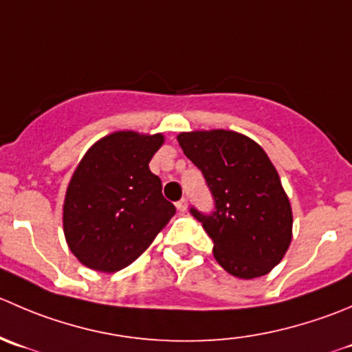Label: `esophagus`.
<instances>
[{
  "label": "esophagus",
  "mask_w": 352,
  "mask_h": 352,
  "mask_svg": "<svg viewBox=\"0 0 352 352\" xmlns=\"http://www.w3.org/2000/svg\"><path fill=\"white\" fill-rule=\"evenodd\" d=\"M177 210L180 211V213H184V211H187V199L186 197H182V199L177 203Z\"/></svg>",
  "instance_id": "34e87169"
}]
</instances>
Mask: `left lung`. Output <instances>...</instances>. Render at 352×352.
<instances>
[{
    "mask_svg": "<svg viewBox=\"0 0 352 352\" xmlns=\"http://www.w3.org/2000/svg\"><path fill=\"white\" fill-rule=\"evenodd\" d=\"M177 141L213 194V213H190L213 239L214 259L237 278L270 274L291 245L292 208L265 149L223 129L180 132Z\"/></svg>",
    "mask_w": 352,
    "mask_h": 352,
    "instance_id": "left-lung-1",
    "label": "left lung"
}]
</instances>
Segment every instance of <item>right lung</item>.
<instances>
[{
  "mask_svg": "<svg viewBox=\"0 0 352 352\" xmlns=\"http://www.w3.org/2000/svg\"><path fill=\"white\" fill-rule=\"evenodd\" d=\"M163 142V134L118 131L82 156L65 194L63 232L84 267L104 274L129 267L175 214L149 170Z\"/></svg>",
  "mask_w": 352,
  "mask_h": 352,
  "instance_id": "1",
  "label": "right lung"
}]
</instances>
